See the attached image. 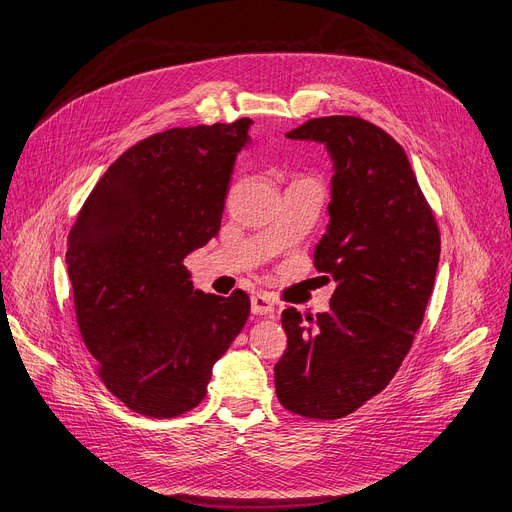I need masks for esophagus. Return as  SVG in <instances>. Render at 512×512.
Instances as JSON below:
<instances>
[{"label": "esophagus", "instance_id": "1", "mask_svg": "<svg viewBox=\"0 0 512 512\" xmlns=\"http://www.w3.org/2000/svg\"><path fill=\"white\" fill-rule=\"evenodd\" d=\"M251 310H253V314H259V316L272 314V312H274V301H272L268 295L255 293V295L251 297Z\"/></svg>", "mask_w": 512, "mask_h": 512}]
</instances>
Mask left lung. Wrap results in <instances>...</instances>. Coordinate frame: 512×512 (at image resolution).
Segmentation results:
<instances>
[{
    "label": "left lung",
    "instance_id": "left-lung-1",
    "mask_svg": "<svg viewBox=\"0 0 512 512\" xmlns=\"http://www.w3.org/2000/svg\"><path fill=\"white\" fill-rule=\"evenodd\" d=\"M289 139L325 143L335 164L329 232L314 268L337 287L331 308L282 312L287 350L274 367L291 413L339 420L380 394L411 350L437 276L441 234L405 149L356 116L308 120Z\"/></svg>",
    "mask_w": 512,
    "mask_h": 512
}]
</instances>
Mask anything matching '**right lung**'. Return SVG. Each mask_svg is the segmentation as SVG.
<instances>
[{
    "label": "right lung",
    "mask_w": 512,
    "mask_h": 512,
    "mask_svg": "<svg viewBox=\"0 0 512 512\" xmlns=\"http://www.w3.org/2000/svg\"><path fill=\"white\" fill-rule=\"evenodd\" d=\"M253 120L156 132L113 162L67 238L78 329L105 388L149 418L200 405L251 299L192 291L183 259L221 227Z\"/></svg>",
    "instance_id": "add662e5"
}]
</instances>
